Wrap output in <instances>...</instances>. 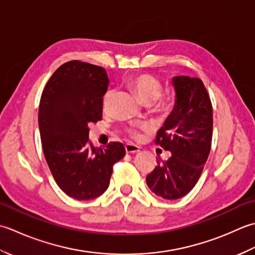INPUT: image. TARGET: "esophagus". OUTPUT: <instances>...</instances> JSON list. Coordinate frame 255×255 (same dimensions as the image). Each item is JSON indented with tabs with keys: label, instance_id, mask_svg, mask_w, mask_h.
I'll return each instance as SVG.
<instances>
[{
	"label": "esophagus",
	"instance_id": "1",
	"mask_svg": "<svg viewBox=\"0 0 255 255\" xmlns=\"http://www.w3.org/2000/svg\"><path fill=\"white\" fill-rule=\"evenodd\" d=\"M126 152L127 153H137L139 152V147L137 146V145H134V144H131V143H128L126 144Z\"/></svg>",
	"mask_w": 255,
	"mask_h": 255
}]
</instances>
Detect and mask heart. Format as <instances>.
Returning a JSON list of instances; mask_svg holds the SVG:
<instances>
[{"instance_id": "1", "label": "heart", "mask_w": 255, "mask_h": 255, "mask_svg": "<svg viewBox=\"0 0 255 255\" xmlns=\"http://www.w3.org/2000/svg\"><path fill=\"white\" fill-rule=\"evenodd\" d=\"M126 85L136 93L137 97L141 100L149 105L154 102L155 107L158 110H166L169 107V97L165 95H160L162 92V82H160L156 77L147 74V72H138V74L129 75L126 79ZM112 98V91H107L103 96L102 105L103 108L107 109L109 102ZM129 135L134 138H139L141 135L135 128H129Z\"/></svg>"}]
</instances>
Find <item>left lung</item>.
Returning a JSON list of instances; mask_svg holds the SVG:
<instances>
[{
	"label": "left lung",
	"instance_id": "left-lung-1",
	"mask_svg": "<svg viewBox=\"0 0 255 255\" xmlns=\"http://www.w3.org/2000/svg\"><path fill=\"white\" fill-rule=\"evenodd\" d=\"M176 105L155 143L171 156L146 176L148 188L164 199H178L194 188L209 156L212 139V105L199 78L173 79Z\"/></svg>",
	"mask_w": 255,
	"mask_h": 255
}]
</instances>
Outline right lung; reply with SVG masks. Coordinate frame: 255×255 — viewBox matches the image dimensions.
<instances>
[{"label": "right lung", "mask_w": 255, "mask_h": 255, "mask_svg": "<svg viewBox=\"0 0 255 255\" xmlns=\"http://www.w3.org/2000/svg\"><path fill=\"white\" fill-rule=\"evenodd\" d=\"M108 84L102 67L71 60L54 72L40 97L38 126L46 162L59 188L78 200L105 193L113 165L126 155L120 142L98 148L89 141V124L102 119Z\"/></svg>", "instance_id": "add662e5"}]
</instances>
